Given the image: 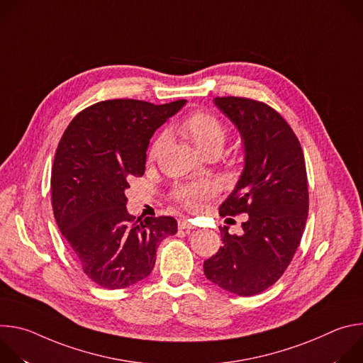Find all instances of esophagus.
<instances>
[{
  "label": "esophagus",
  "instance_id": "obj_1",
  "mask_svg": "<svg viewBox=\"0 0 363 363\" xmlns=\"http://www.w3.org/2000/svg\"><path fill=\"white\" fill-rule=\"evenodd\" d=\"M178 227L179 230H194L195 228V224L191 221V220H179L178 221Z\"/></svg>",
  "mask_w": 363,
  "mask_h": 363
}]
</instances>
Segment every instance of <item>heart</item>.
I'll use <instances>...</instances> for the list:
<instances>
[{
	"mask_svg": "<svg viewBox=\"0 0 363 363\" xmlns=\"http://www.w3.org/2000/svg\"><path fill=\"white\" fill-rule=\"evenodd\" d=\"M179 130L202 152L221 150L227 140V129L224 123L213 113L205 111H195L185 116L179 123ZM167 142V136L161 133L150 145L149 157L157 158L162 146ZM216 186L210 182L182 185L174 191V199L182 206L192 211L202 208L203 202L214 195Z\"/></svg>",
	"mask_w": 363,
	"mask_h": 363,
	"instance_id": "1",
	"label": "heart"
}]
</instances>
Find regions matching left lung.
Here are the masks:
<instances>
[{"instance_id": "8db88e82", "label": "left lung", "mask_w": 363, "mask_h": 363, "mask_svg": "<svg viewBox=\"0 0 363 363\" xmlns=\"http://www.w3.org/2000/svg\"><path fill=\"white\" fill-rule=\"evenodd\" d=\"M216 105L238 128L245 165L220 216L248 214L242 234L220 227L223 247L203 262L206 279L221 289L252 296L273 286L291 263L308 211L301 145L272 106L248 97H216Z\"/></svg>"}]
</instances>
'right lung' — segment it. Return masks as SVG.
Masks as SVG:
<instances>
[{"label":"right lung","instance_id":"1","mask_svg":"<svg viewBox=\"0 0 363 363\" xmlns=\"http://www.w3.org/2000/svg\"><path fill=\"white\" fill-rule=\"evenodd\" d=\"M185 101L103 100L77 113L59 142L51 168L55 218L82 270L100 287L125 289L147 277L160 242L178 230L172 217L129 216L125 189L145 172L153 132Z\"/></svg>","mask_w":363,"mask_h":363}]
</instances>
